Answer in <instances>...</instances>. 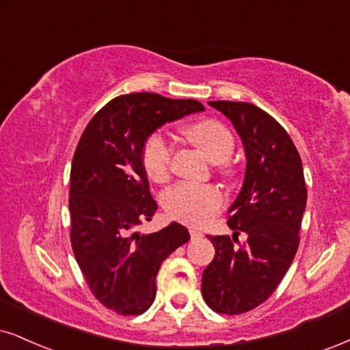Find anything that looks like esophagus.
<instances>
[{
    "mask_svg": "<svg viewBox=\"0 0 350 350\" xmlns=\"http://www.w3.org/2000/svg\"><path fill=\"white\" fill-rule=\"evenodd\" d=\"M189 235H191V239H200V237H202V232L196 227H189Z\"/></svg>",
    "mask_w": 350,
    "mask_h": 350,
    "instance_id": "esophagus-1",
    "label": "esophagus"
}]
</instances>
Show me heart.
I'll list each match as a JSON object with an SVG mask.
<instances>
[{"label":"heart","instance_id":"heart-1","mask_svg":"<svg viewBox=\"0 0 350 350\" xmlns=\"http://www.w3.org/2000/svg\"><path fill=\"white\" fill-rule=\"evenodd\" d=\"M185 135L211 162H219L224 175L234 174V165L228 155L234 152L235 139L226 124L215 120H202L187 128ZM174 149L165 136L152 135L146 141L142 150V163L146 174L154 182H163L170 175ZM170 217L187 224L202 226L209 222L224 206V195L213 185L180 183L167 189L162 200Z\"/></svg>","mask_w":350,"mask_h":350}]
</instances>
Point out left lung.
<instances>
[{"mask_svg": "<svg viewBox=\"0 0 350 350\" xmlns=\"http://www.w3.org/2000/svg\"><path fill=\"white\" fill-rule=\"evenodd\" d=\"M239 133L247 157L241 189L228 208V235H208L215 254L202 273L201 292L214 312L256 308L279 286L299 248L305 206L304 167L291 136L265 110L247 102L217 100ZM240 231L247 240L237 247Z\"/></svg>", "mask_w": 350, "mask_h": 350, "instance_id": "obj_1", "label": "left lung"}]
</instances>
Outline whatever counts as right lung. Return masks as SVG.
I'll list each match as a JSON object with an SVG mask.
<instances>
[{"instance_id": "right-lung-1", "label": "right lung", "mask_w": 350, "mask_h": 350, "mask_svg": "<svg viewBox=\"0 0 350 350\" xmlns=\"http://www.w3.org/2000/svg\"><path fill=\"white\" fill-rule=\"evenodd\" d=\"M202 110L193 98L126 94L94 115L77 144L70 187L72 252L96 299L118 314H141L152 305L162 261L189 240L178 222L154 234L136 232L157 211L142 163L146 141L162 124Z\"/></svg>"}]
</instances>
